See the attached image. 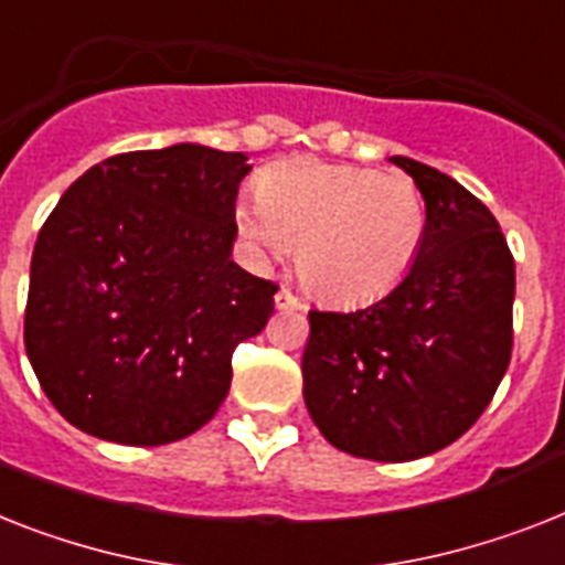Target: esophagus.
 Returning <instances> with one entry per match:
<instances>
[{"mask_svg":"<svg viewBox=\"0 0 565 565\" xmlns=\"http://www.w3.org/2000/svg\"><path fill=\"white\" fill-rule=\"evenodd\" d=\"M301 307H305L301 305V298L292 296L290 290H284L281 287V290L275 292V310H301Z\"/></svg>","mask_w":565,"mask_h":565,"instance_id":"34e87169","label":"esophagus"}]
</instances>
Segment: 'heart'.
Here are the masks:
<instances>
[{
  "mask_svg": "<svg viewBox=\"0 0 565 565\" xmlns=\"http://www.w3.org/2000/svg\"><path fill=\"white\" fill-rule=\"evenodd\" d=\"M237 228L258 255L298 246V275L333 305L383 298L412 273L426 237V200L415 179L313 159L260 177L237 205Z\"/></svg>",
  "mask_w": 565,
  "mask_h": 565,
  "instance_id": "b5f03b06",
  "label": "heart"
}]
</instances>
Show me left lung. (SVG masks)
<instances>
[{"instance_id": "obj_1", "label": "left lung", "mask_w": 565, "mask_h": 565, "mask_svg": "<svg viewBox=\"0 0 565 565\" xmlns=\"http://www.w3.org/2000/svg\"><path fill=\"white\" fill-rule=\"evenodd\" d=\"M426 200L412 273L354 313L310 310L307 412L342 452L433 456L470 429L505 377L516 273L488 205L429 164L392 156Z\"/></svg>"}]
</instances>
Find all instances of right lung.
<instances>
[{
    "mask_svg": "<svg viewBox=\"0 0 565 565\" xmlns=\"http://www.w3.org/2000/svg\"><path fill=\"white\" fill-rule=\"evenodd\" d=\"M246 159L191 141L109 156L40 228L25 351L81 433L159 447L226 401L232 351L264 330L278 290L232 260Z\"/></svg>",
    "mask_w": 565,
    "mask_h": 565,
    "instance_id": "obj_1",
    "label": "right lung"
}]
</instances>
